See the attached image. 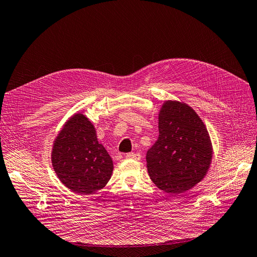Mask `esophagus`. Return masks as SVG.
Listing matches in <instances>:
<instances>
[{
  "label": "esophagus",
  "mask_w": 257,
  "mask_h": 257,
  "mask_svg": "<svg viewBox=\"0 0 257 257\" xmlns=\"http://www.w3.org/2000/svg\"><path fill=\"white\" fill-rule=\"evenodd\" d=\"M125 158L128 160H139L141 159V154L139 153H126L125 154Z\"/></svg>",
  "instance_id": "esophagus-1"
}]
</instances>
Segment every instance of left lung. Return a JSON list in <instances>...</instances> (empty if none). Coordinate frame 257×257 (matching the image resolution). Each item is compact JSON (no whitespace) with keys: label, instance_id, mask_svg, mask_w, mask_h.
<instances>
[{"label":"left lung","instance_id":"left-lung-1","mask_svg":"<svg viewBox=\"0 0 257 257\" xmlns=\"http://www.w3.org/2000/svg\"><path fill=\"white\" fill-rule=\"evenodd\" d=\"M212 143L203 120L180 100H165L159 111V138L147 152L152 182L180 194L200 182L211 165Z\"/></svg>","mask_w":257,"mask_h":257}]
</instances>
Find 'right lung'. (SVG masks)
I'll return each mask as SVG.
<instances>
[{
	"label": "right lung",
	"mask_w": 257,
	"mask_h": 257,
	"mask_svg": "<svg viewBox=\"0 0 257 257\" xmlns=\"http://www.w3.org/2000/svg\"><path fill=\"white\" fill-rule=\"evenodd\" d=\"M51 163L59 180L80 195L102 190L113 170L112 159L98 143L94 125L81 112L69 116L54 138Z\"/></svg>",
	"instance_id": "add662e5"
}]
</instances>
